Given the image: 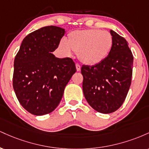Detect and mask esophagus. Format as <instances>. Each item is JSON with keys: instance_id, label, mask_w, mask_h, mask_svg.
<instances>
[{"instance_id": "obj_1", "label": "esophagus", "mask_w": 149, "mask_h": 149, "mask_svg": "<svg viewBox=\"0 0 149 149\" xmlns=\"http://www.w3.org/2000/svg\"><path fill=\"white\" fill-rule=\"evenodd\" d=\"M76 67L77 71H80V68H81V66H80V65L78 64V63H76Z\"/></svg>"}]
</instances>
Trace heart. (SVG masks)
Listing matches in <instances>:
<instances>
[{
    "mask_svg": "<svg viewBox=\"0 0 149 149\" xmlns=\"http://www.w3.org/2000/svg\"><path fill=\"white\" fill-rule=\"evenodd\" d=\"M113 36L107 31L85 29L75 31L68 35L66 41L61 40L58 48L63 54L70 56L72 50L86 64H100L108 57L112 49Z\"/></svg>",
    "mask_w": 149,
    "mask_h": 149,
    "instance_id": "1",
    "label": "heart"
}]
</instances>
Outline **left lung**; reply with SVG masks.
I'll return each instance as SVG.
<instances>
[{"instance_id":"obj_1","label":"left lung","mask_w":149,"mask_h":149,"mask_svg":"<svg viewBox=\"0 0 149 149\" xmlns=\"http://www.w3.org/2000/svg\"><path fill=\"white\" fill-rule=\"evenodd\" d=\"M113 43L103 61L83 65V90L87 102L97 111L111 113L123 104L131 85L133 55L123 37L113 31Z\"/></svg>"}]
</instances>
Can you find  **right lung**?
<instances>
[{
    "instance_id": "1",
    "label": "right lung",
    "mask_w": 149,
    "mask_h": 149,
    "mask_svg": "<svg viewBox=\"0 0 149 149\" xmlns=\"http://www.w3.org/2000/svg\"><path fill=\"white\" fill-rule=\"evenodd\" d=\"M65 30L47 26L27 35L14 61L13 85L21 105L30 113L42 116L59 105L66 85L76 73L69 57H55Z\"/></svg>"
}]
</instances>
